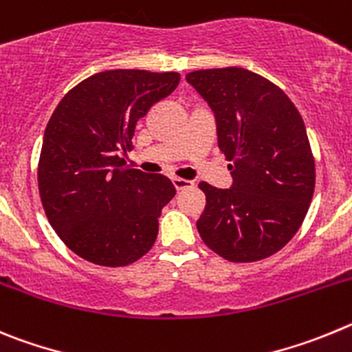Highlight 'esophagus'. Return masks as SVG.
Here are the masks:
<instances>
[{
	"label": "esophagus",
	"mask_w": 352,
	"mask_h": 352,
	"mask_svg": "<svg viewBox=\"0 0 352 352\" xmlns=\"http://www.w3.org/2000/svg\"><path fill=\"white\" fill-rule=\"evenodd\" d=\"M172 182H173V186H175L177 191H184V189H189V188H192V186H195V184H192V180L179 179V177H173Z\"/></svg>",
	"instance_id": "1"
}]
</instances>
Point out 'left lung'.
<instances>
[{
	"label": "left lung",
	"mask_w": 352,
	"mask_h": 352,
	"mask_svg": "<svg viewBox=\"0 0 352 352\" xmlns=\"http://www.w3.org/2000/svg\"><path fill=\"white\" fill-rule=\"evenodd\" d=\"M186 80L212 109L233 184L199 182L196 228L221 258L249 263L280 251L302 226L316 164L303 119L280 87L245 68L196 69Z\"/></svg>",
	"instance_id": "1"
}]
</instances>
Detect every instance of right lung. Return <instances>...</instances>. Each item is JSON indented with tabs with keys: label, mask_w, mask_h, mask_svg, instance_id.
I'll return each instance as SVG.
<instances>
[{
	"label": "right lung",
	"mask_w": 352,
	"mask_h": 352,
	"mask_svg": "<svg viewBox=\"0 0 352 352\" xmlns=\"http://www.w3.org/2000/svg\"><path fill=\"white\" fill-rule=\"evenodd\" d=\"M180 75L109 69L65 94L45 128L38 189L47 219L77 256L126 267L147 254L172 180L126 166L138 119L173 93Z\"/></svg>",
	"instance_id": "right-lung-1"
}]
</instances>
